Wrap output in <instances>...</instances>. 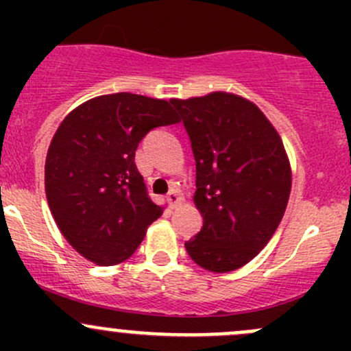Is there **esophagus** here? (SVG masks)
<instances>
[{
    "label": "esophagus",
    "instance_id": "1",
    "mask_svg": "<svg viewBox=\"0 0 351 351\" xmlns=\"http://www.w3.org/2000/svg\"><path fill=\"white\" fill-rule=\"evenodd\" d=\"M166 200H168L169 207H171V208H175L176 205H178L180 202H182V197H180V193L176 192V190H171V192H169L168 195H166Z\"/></svg>",
    "mask_w": 351,
    "mask_h": 351
}]
</instances>
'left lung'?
Returning <instances> with one entry per match:
<instances>
[{"label":"left lung","mask_w":351,"mask_h":351,"mask_svg":"<svg viewBox=\"0 0 351 351\" xmlns=\"http://www.w3.org/2000/svg\"><path fill=\"white\" fill-rule=\"evenodd\" d=\"M171 105L192 143L204 215L186 251L208 271L241 268L270 241L289 202L292 176L280 136L256 105L231 93Z\"/></svg>","instance_id":"8db88e82"}]
</instances>
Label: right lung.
Here are the masks:
<instances>
[{"instance_id": "1", "label": "right lung", "mask_w": 351, "mask_h": 351, "mask_svg": "<svg viewBox=\"0 0 351 351\" xmlns=\"http://www.w3.org/2000/svg\"><path fill=\"white\" fill-rule=\"evenodd\" d=\"M176 122L169 101L132 93L97 97L62 120L45 159V195L77 253L105 267L132 256L162 214L136 149L149 130Z\"/></svg>"}]
</instances>
